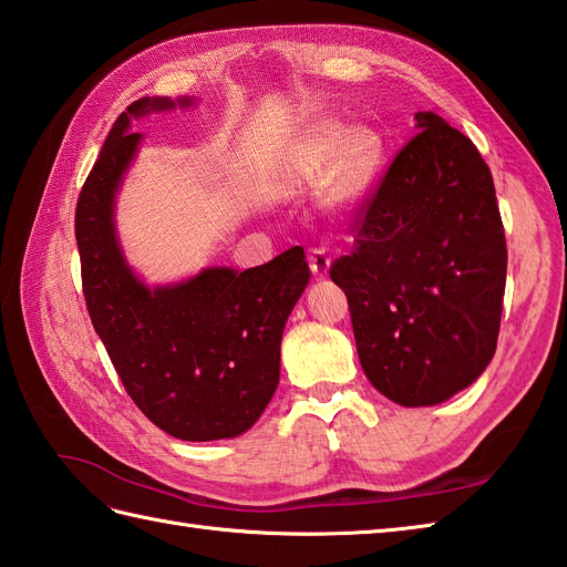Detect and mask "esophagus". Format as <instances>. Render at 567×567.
Wrapping results in <instances>:
<instances>
[{
	"instance_id": "1",
	"label": "esophagus",
	"mask_w": 567,
	"mask_h": 567,
	"mask_svg": "<svg viewBox=\"0 0 567 567\" xmlns=\"http://www.w3.org/2000/svg\"><path fill=\"white\" fill-rule=\"evenodd\" d=\"M309 265H311V272H315L317 277H323L329 272L331 256L323 248H311L309 250Z\"/></svg>"
}]
</instances>
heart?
<instances>
[{"label":"heart","instance_id":"obj_1","mask_svg":"<svg viewBox=\"0 0 567 567\" xmlns=\"http://www.w3.org/2000/svg\"><path fill=\"white\" fill-rule=\"evenodd\" d=\"M382 163V138L372 128L348 131L339 122L315 128L295 161V175L323 187V202L336 214L353 212Z\"/></svg>","mask_w":567,"mask_h":567}]
</instances>
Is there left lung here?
I'll return each mask as SVG.
<instances>
[{
    "label": "left lung",
    "mask_w": 567,
    "mask_h": 567,
    "mask_svg": "<svg viewBox=\"0 0 567 567\" xmlns=\"http://www.w3.org/2000/svg\"><path fill=\"white\" fill-rule=\"evenodd\" d=\"M396 151L351 212L353 248L331 262L368 380L402 406L465 390L497 348L507 238L473 141L439 114Z\"/></svg>",
    "instance_id": "obj_1"
}]
</instances>
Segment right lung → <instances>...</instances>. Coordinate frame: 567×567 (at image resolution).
<instances>
[{"instance_id":"obj_1","label":"right lung","mask_w":567,"mask_h":567,"mask_svg":"<svg viewBox=\"0 0 567 567\" xmlns=\"http://www.w3.org/2000/svg\"><path fill=\"white\" fill-rule=\"evenodd\" d=\"M171 106L146 97L118 114L84 179L75 209L82 295L118 380L155 426L183 441L234 439L272 400L285 321L311 272L295 246L244 272L209 268L158 290L136 280L116 244L112 202L141 141L128 134L131 116Z\"/></svg>"}]
</instances>
